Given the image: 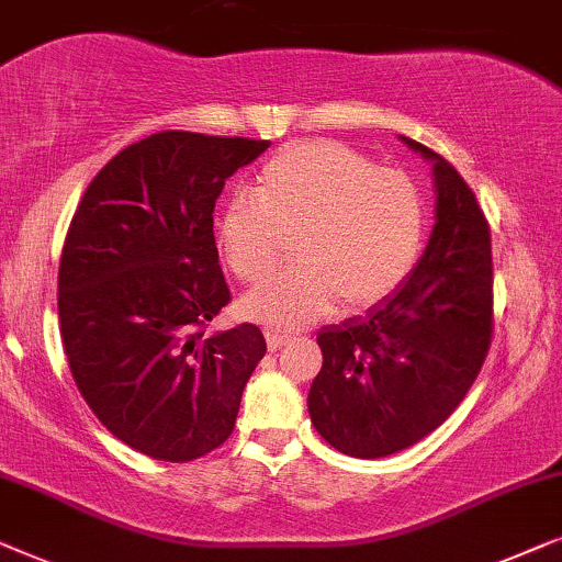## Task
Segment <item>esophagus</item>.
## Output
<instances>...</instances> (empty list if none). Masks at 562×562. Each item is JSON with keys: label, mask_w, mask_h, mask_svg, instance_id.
Masks as SVG:
<instances>
[{"label": "esophagus", "mask_w": 562, "mask_h": 562, "mask_svg": "<svg viewBox=\"0 0 562 562\" xmlns=\"http://www.w3.org/2000/svg\"><path fill=\"white\" fill-rule=\"evenodd\" d=\"M265 338H267V349L270 351H280L282 346L288 344V336L280 334V330H272V328L265 330Z\"/></svg>", "instance_id": "34e87169"}]
</instances>
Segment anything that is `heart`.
I'll return each instance as SVG.
<instances>
[{"instance_id": "obj_1", "label": "heart", "mask_w": 562, "mask_h": 562, "mask_svg": "<svg viewBox=\"0 0 562 562\" xmlns=\"http://www.w3.org/2000/svg\"><path fill=\"white\" fill-rule=\"evenodd\" d=\"M250 195L226 205L216 226L221 257L239 280H259L295 236V267L259 282L244 315L297 328L330 313L361 311L407 278L425 236V203L397 170L338 142L292 145L259 172Z\"/></svg>"}]
</instances>
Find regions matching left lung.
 Wrapping results in <instances>:
<instances>
[{"instance_id": "left-lung-1", "label": "left lung", "mask_w": 562, "mask_h": 562, "mask_svg": "<svg viewBox=\"0 0 562 562\" xmlns=\"http://www.w3.org/2000/svg\"><path fill=\"white\" fill-rule=\"evenodd\" d=\"M436 226L413 272L367 313L318 330L323 367L307 392L321 438L353 458L423 440L461 405L494 328L492 236L465 180L432 149Z\"/></svg>"}]
</instances>
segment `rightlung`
<instances>
[{
	"instance_id": "add662e5",
	"label": "right lung",
	"mask_w": 562,
	"mask_h": 562,
	"mask_svg": "<svg viewBox=\"0 0 562 562\" xmlns=\"http://www.w3.org/2000/svg\"><path fill=\"white\" fill-rule=\"evenodd\" d=\"M267 147L157 132L101 168L70 221L58 272L70 374L99 423L155 461H193L232 436L267 351L251 323L205 334L232 300L213 209Z\"/></svg>"
}]
</instances>
